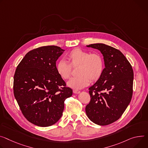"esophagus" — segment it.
I'll list each match as a JSON object with an SVG mask.
<instances>
[{"label":"esophagus","mask_w":148,"mask_h":148,"mask_svg":"<svg viewBox=\"0 0 148 148\" xmlns=\"http://www.w3.org/2000/svg\"><path fill=\"white\" fill-rule=\"evenodd\" d=\"M73 92H74V94H79V93L80 92V91H79V90H73Z\"/></svg>","instance_id":"esophagus-1"}]
</instances>
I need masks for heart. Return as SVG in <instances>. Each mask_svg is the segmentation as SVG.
<instances>
[{
  "instance_id": "b5f03b06",
  "label": "heart",
  "mask_w": 148,
  "mask_h": 148,
  "mask_svg": "<svg viewBox=\"0 0 148 148\" xmlns=\"http://www.w3.org/2000/svg\"><path fill=\"white\" fill-rule=\"evenodd\" d=\"M69 64L64 60H60L56 65L58 74L64 79H69L71 74L72 67L78 68L77 77L72 78L67 85L74 89H82L95 82L101 77L104 70V61L99 53H90V52L75 48L66 56Z\"/></svg>"
}]
</instances>
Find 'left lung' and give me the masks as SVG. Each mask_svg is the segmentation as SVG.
I'll list each match as a JSON object with an SVG mask.
<instances>
[{
	"mask_svg": "<svg viewBox=\"0 0 148 148\" xmlns=\"http://www.w3.org/2000/svg\"><path fill=\"white\" fill-rule=\"evenodd\" d=\"M87 47L101 52L105 68L100 78L88 88L91 100L86 112L93 123L108 125L122 116L131 101L133 71L119 50L104 44Z\"/></svg>",
	"mask_w": 148,
	"mask_h": 148,
	"instance_id": "8db88e82",
	"label": "left lung"
}]
</instances>
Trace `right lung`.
Listing matches in <instances>:
<instances>
[{
    "label": "right lung",
    "mask_w": 148,
    "mask_h": 148,
    "mask_svg": "<svg viewBox=\"0 0 148 148\" xmlns=\"http://www.w3.org/2000/svg\"><path fill=\"white\" fill-rule=\"evenodd\" d=\"M65 51L57 46L41 47L28 52L18 65L13 92L22 114L29 122L41 126L60 119L64 101L73 90L56 70V61Z\"/></svg>",
    "instance_id": "1"
}]
</instances>
